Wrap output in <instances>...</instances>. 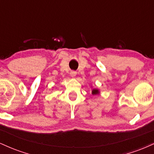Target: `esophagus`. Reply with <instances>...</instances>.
<instances>
[{"label":"esophagus","mask_w":154,"mask_h":154,"mask_svg":"<svg viewBox=\"0 0 154 154\" xmlns=\"http://www.w3.org/2000/svg\"><path fill=\"white\" fill-rule=\"evenodd\" d=\"M70 75H71L72 77H75V76L77 75V72H74V71H72L71 72H70Z\"/></svg>","instance_id":"esophagus-1"}]
</instances>
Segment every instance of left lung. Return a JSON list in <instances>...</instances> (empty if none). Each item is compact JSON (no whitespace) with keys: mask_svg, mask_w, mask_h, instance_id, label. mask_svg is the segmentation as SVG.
<instances>
[{"mask_svg":"<svg viewBox=\"0 0 154 154\" xmlns=\"http://www.w3.org/2000/svg\"><path fill=\"white\" fill-rule=\"evenodd\" d=\"M99 90L97 89V88H92V95H97L99 94Z\"/></svg>","mask_w":154,"mask_h":154,"instance_id":"8db88e82","label":"left lung"}]
</instances>
